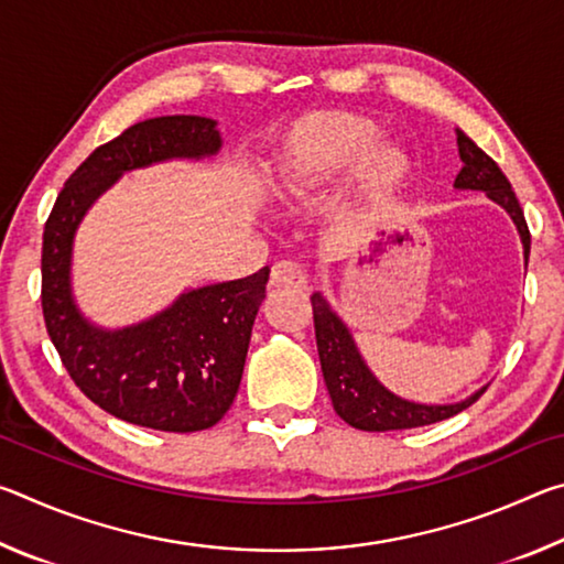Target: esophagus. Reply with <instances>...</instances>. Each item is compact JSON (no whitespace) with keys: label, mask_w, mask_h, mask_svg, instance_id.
Instances as JSON below:
<instances>
[{"label":"esophagus","mask_w":564,"mask_h":564,"mask_svg":"<svg viewBox=\"0 0 564 564\" xmlns=\"http://www.w3.org/2000/svg\"><path fill=\"white\" fill-rule=\"evenodd\" d=\"M271 285L273 289L303 291L308 285V279H305V271L295 261H281L271 269Z\"/></svg>","instance_id":"1"}]
</instances>
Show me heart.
<instances>
[{
	"label": "heart",
	"mask_w": 564,
	"mask_h": 564,
	"mask_svg": "<svg viewBox=\"0 0 564 564\" xmlns=\"http://www.w3.org/2000/svg\"><path fill=\"white\" fill-rule=\"evenodd\" d=\"M378 137V123L358 111L305 113L281 133L265 161L263 184L279 202H305L352 166V202L370 212L393 198L413 171L403 147Z\"/></svg>",
	"instance_id": "heart-1"
}]
</instances>
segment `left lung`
Masks as SVG:
<instances>
[{
    "mask_svg": "<svg viewBox=\"0 0 564 564\" xmlns=\"http://www.w3.org/2000/svg\"><path fill=\"white\" fill-rule=\"evenodd\" d=\"M457 133V151H460L463 169L455 176L457 191H482L485 196L502 206L518 228L520 241L524 248V265L530 259V231L524 224V214L520 208L518 196L510 186L508 176L502 174L500 166L485 154V151L467 137L465 131L455 129ZM313 303V323H316V343L321 356L323 380L333 400L336 413L346 420L348 425L368 433H386V431H408V427L433 425L437 420L453 417L460 410L470 408L477 398L485 393V388L475 390L470 398L457 400V403L445 405H427L415 403V400L400 398L393 390H388L362 360L360 350L352 340V333L346 323L330 308L323 293L311 295Z\"/></svg>",
    "mask_w": 564,
    "mask_h": 564,
    "instance_id": "left-lung-1",
    "label": "left lung"
}]
</instances>
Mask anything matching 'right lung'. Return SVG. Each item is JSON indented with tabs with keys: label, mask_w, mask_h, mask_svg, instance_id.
<instances>
[{
	"label": "right lung",
	"mask_w": 564,
	"mask_h": 564,
	"mask_svg": "<svg viewBox=\"0 0 564 564\" xmlns=\"http://www.w3.org/2000/svg\"><path fill=\"white\" fill-rule=\"evenodd\" d=\"M221 133L206 117H156L99 147L66 181L44 226L42 311L54 348L84 395L109 415L164 433L216 425L241 386L269 269L188 289L156 316L101 328L74 301V236L94 202L133 169L212 159Z\"/></svg>",
	"instance_id": "1"
}]
</instances>
